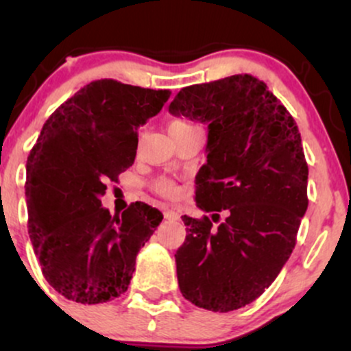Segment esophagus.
Listing matches in <instances>:
<instances>
[{
	"instance_id": "1",
	"label": "esophagus",
	"mask_w": 351,
	"mask_h": 351,
	"mask_svg": "<svg viewBox=\"0 0 351 351\" xmlns=\"http://www.w3.org/2000/svg\"><path fill=\"white\" fill-rule=\"evenodd\" d=\"M165 219L178 221L180 219V215L176 211H171V209H168V211H165Z\"/></svg>"
}]
</instances>
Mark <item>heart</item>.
Here are the masks:
<instances>
[{
	"label": "heart",
	"mask_w": 351,
	"mask_h": 351,
	"mask_svg": "<svg viewBox=\"0 0 351 351\" xmlns=\"http://www.w3.org/2000/svg\"><path fill=\"white\" fill-rule=\"evenodd\" d=\"M188 128H193V125L186 122V120H171L170 125H168L170 135H175V134H178V132H183V130H188ZM155 189L163 196H175L176 195L175 184H173L170 180H165V178L156 180Z\"/></svg>",
	"instance_id": "b5f03b06"
}]
</instances>
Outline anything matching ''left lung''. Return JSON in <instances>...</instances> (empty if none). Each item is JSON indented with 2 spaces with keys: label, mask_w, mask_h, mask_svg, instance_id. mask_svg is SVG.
<instances>
[{
  "label": "left lung",
  "mask_w": 351,
  "mask_h": 351,
  "mask_svg": "<svg viewBox=\"0 0 351 351\" xmlns=\"http://www.w3.org/2000/svg\"><path fill=\"white\" fill-rule=\"evenodd\" d=\"M168 110L208 125L196 204L213 215L183 216L188 234L175 254L180 291L196 307L231 312L256 300L295 247L308 206L299 128L249 74L181 88ZM219 212L227 219L215 227Z\"/></svg>",
  "instance_id": "obj_1"
}]
</instances>
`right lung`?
I'll return each mask as SVG.
<instances>
[{
	"instance_id": "obj_1",
	"label": "right lung",
	"mask_w": 351,
	"mask_h": 351,
	"mask_svg": "<svg viewBox=\"0 0 351 351\" xmlns=\"http://www.w3.org/2000/svg\"><path fill=\"white\" fill-rule=\"evenodd\" d=\"M170 94L95 80L44 123L26 163L27 228L44 277L66 299L92 305L122 295L136 254L162 223L140 201L112 216L100 198L134 165L136 130Z\"/></svg>"
}]
</instances>
